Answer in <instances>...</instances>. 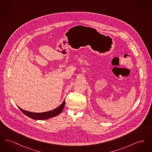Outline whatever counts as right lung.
<instances>
[{
	"label": "right lung",
	"instance_id": "obj_1",
	"mask_svg": "<svg viewBox=\"0 0 152 152\" xmlns=\"http://www.w3.org/2000/svg\"><path fill=\"white\" fill-rule=\"evenodd\" d=\"M65 99L63 102L58 107L50 111L45 112H42V113H34L31 112L29 111L25 110L24 109L20 108L19 107L18 108L20 109V110L22 112L27 116L29 117V118H32L34 120H47L48 118H50L52 117H55V116L58 115L63 110L65 106Z\"/></svg>",
	"mask_w": 152,
	"mask_h": 152
}]
</instances>
